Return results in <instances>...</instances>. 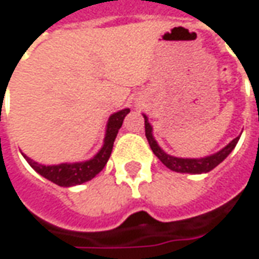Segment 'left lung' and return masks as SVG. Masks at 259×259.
I'll return each mask as SVG.
<instances>
[{
  "label": "left lung",
  "mask_w": 259,
  "mask_h": 259,
  "mask_svg": "<svg viewBox=\"0 0 259 259\" xmlns=\"http://www.w3.org/2000/svg\"><path fill=\"white\" fill-rule=\"evenodd\" d=\"M144 118H145V135H147V140L149 142V147L152 149V152L158 156V159L165 166L169 167L174 172H178V174L200 175L213 170L215 166H219L223 160L231 153V151L234 149L237 142L240 140V137H241V135H238L237 138H234L230 144H227L223 149H220L219 152L211 153V155L204 156V158H178V156H172V155L166 153L158 145L156 140L153 138L152 125L149 124L148 117L145 114H144Z\"/></svg>",
  "instance_id": "obj_1"
}]
</instances>
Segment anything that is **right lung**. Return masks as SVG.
Masks as SVG:
<instances>
[{
	"mask_svg": "<svg viewBox=\"0 0 259 259\" xmlns=\"http://www.w3.org/2000/svg\"><path fill=\"white\" fill-rule=\"evenodd\" d=\"M128 112H130V108H124L121 111L111 114V117L108 118V122H107L106 126L104 144L92 159L84 160V162H73V163L66 162V163L48 165L46 166V165H42V163H37L35 160H32L25 153H22V155H24L26 162L36 170L37 174L46 178L48 181L56 183L59 186L70 187L92 181L93 178L97 174H100L103 170V167L106 166L107 160L111 155L115 137H117L118 130L122 125V121H124Z\"/></svg>",
	"mask_w": 259,
	"mask_h": 259,
	"instance_id": "add662e5",
	"label": "right lung"
}]
</instances>
